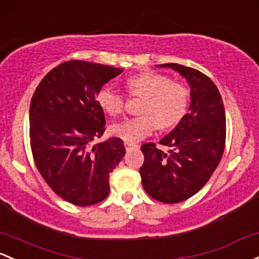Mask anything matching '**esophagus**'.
<instances>
[{
    "label": "esophagus",
    "instance_id": "34e87169",
    "mask_svg": "<svg viewBox=\"0 0 259 259\" xmlns=\"http://www.w3.org/2000/svg\"><path fill=\"white\" fill-rule=\"evenodd\" d=\"M138 148H139L138 144L125 143V149H126V151H130V150H133V149H138Z\"/></svg>",
    "mask_w": 259,
    "mask_h": 259
}]
</instances>
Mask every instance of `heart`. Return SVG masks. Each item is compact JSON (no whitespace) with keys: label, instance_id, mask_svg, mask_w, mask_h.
<instances>
[{"label":"heart","instance_id":"obj_1","mask_svg":"<svg viewBox=\"0 0 259 259\" xmlns=\"http://www.w3.org/2000/svg\"><path fill=\"white\" fill-rule=\"evenodd\" d=\"M132 97H144L139 111L141 115L125 119L110 126V133L127 143H135L149 137L157 127L168 129L178 125L187 113L190 89L181 81H174L168 75L145 72L126 80ZM99 107L110 116H118L125 110V97L110 84H105L97 94Z\"/></svg>","mask_w":259,"mask_h":259}]
</instances>
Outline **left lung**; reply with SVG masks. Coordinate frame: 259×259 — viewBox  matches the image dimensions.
<instances>
[{"mask_svg": "<svg viewBox=\"0 0 259 259\" xmlns=\"http://www.w3.org/2000/svg\"><path fill=\"white\" fill-rule=\"evenodd\" d=\"M170 67L191 87V104L186 115L159 144L168 152L146 143L141 146L143 187L150 197L178 203L197 194L219 166L226 144V114L221 94L206 74L176 63Z\"/></svg>", "mask_w": 259, "mask_h": 259, "instance_id": "8db88e82", "label": "left lung"}]
</instances>
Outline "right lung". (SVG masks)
<instances>
[{"mask_svg": "<svg viewBox=\"0 0 259 259\" xmlns=\"http://www.w3.org/2000/svg\"><path fill=\"white\" fill-rule=\"evenodd\" d=\"M121 68L68 61L40 80L29 107V141L37 170L61 198L75 206L99 203L109 195V175L125 155L110 138L92 145L105 130L97 102L99 89Z\"/></svg>", "mask_w": 259, "mask_h": 259, "instance_id": "add662e5", "label": "right lung"}]
</instances>
